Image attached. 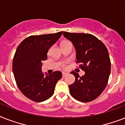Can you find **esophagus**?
Segmentation results:
<instances>
[{
  "label": "esophagus",
  "instance_id": "1",
  "mask_svg": "<svg viewBox=\"0 0 125 125\" xmlns=\"http://www.w3.org/2000/svg\"><path fill=\"white\" fill-rule=\"evenodd\" d=\"M67 74V73H62V76H63V77H65Z\"/></svg>",
  "mask_w": 125,
  "mask_h": 125
}]
</instances>
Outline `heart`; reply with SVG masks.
<instances>
[{
	"label": "heart",
	"mask_w": 125,
	"mask_h": 125,
	"mask_svg": "<svg viewBox=\"0 0 125 125\" xmlns=\"http://www.w3.org/2000/svg\"><path fill=\"white\" fill-rule=\"evenodd\" d=\"M67 42V41H63L62 42V43H63V42Z\"/></svg>",
	"instance_id": "b5f03b06"
}]
</instances>
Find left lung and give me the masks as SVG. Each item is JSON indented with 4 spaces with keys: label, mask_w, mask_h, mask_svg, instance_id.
Instances as JSON below:
<instances>
[{
    "label": "left lung",
    "mask_w": 125,
    "mask_h": 125,
    "mask_svg": "<svg viewBox=\"0 0 125 125\" xmlns=\"http://www.w3.org/2000/svg\"><path fill=\"white\" fill-rule=\"evenodd\" d=\"M63 34L73 43L77 63L85 73L82 77L76 72L71 73L75 76V82L69 86L70 94L82 102L92 101L102 93L108 83L111 68L108 50L92 34L68 32Z\"/></svg>",
    "instance_id": "1"
}]
</instances>
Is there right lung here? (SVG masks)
<instances>
[{"mask_svg":"<svg viewBox=\"0 0 125 125\" xmlns=\"http://www.w3.org/2000/svg\"><path fill=\"white\" fill-rule=\"evenodd\" d=\"M63 31L54 34L30 36L17 47L13 61V73L17 86L29 99L41 102L53 95L56 84L62 74L42 71V61L47 58V52L58 41Z\"/></svg>","mask_w":125,"mask_h":125,"instance_id":"1","label":"right lung"}]
</instances>
